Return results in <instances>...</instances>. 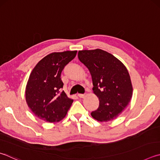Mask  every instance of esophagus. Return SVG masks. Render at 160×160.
<instances>
[{
	"mask_svg": "<svg viewBox=\"0 0 160 160\" xmlns=\"http://www.w3.org/2000/svg\"><path fill=\"white\" fill-rule=\"evenodd\" d=\"M78 97H80V98H84V97H85V94H78Z\"/></svg>",
	"mask_w": 160,
	"mask_h": 160,
	"instance_id": "1",
	"label": "esophagus"
}]
</instances>
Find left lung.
<instances>
[{"mask_svg": "<svg viewBox=\"0 0 160 160\" xmlns=\"http://www.w3.org/2000/svg\"><path fill=\"white\" fill-rule=\"evenodd\" d=\"M78 56L91 73L93 92L99 100L98 108L91 112L92 118L99 122L114 120L132 97V85L125 66L100 49L79 51Z\"/></svg>", "mask_w": 160, "mask_h": 160, "instance_id": "left-lung-1", "label": "left lung"}]
</instances>
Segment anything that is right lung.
I'll use <instances>...</instances> for the list:
<instances>
[{"mask_svg": "<svg viewBox=\"0 0 160 160\" xmlns=\"http://www.w3.org/2000/svg\"><path fill=\"white\" fill-rule=\"evenodd\" d=\"M77 51L53 52L37 63L28 78L26 100L31 110L40 120L49 122L62 120L72 100L61 89L63 69L76 56Z\"/></svg>", "mask_w": 160, "mask_h": 160, "instance_id": "add662e5", "label": "right lung"}]
</instances>
